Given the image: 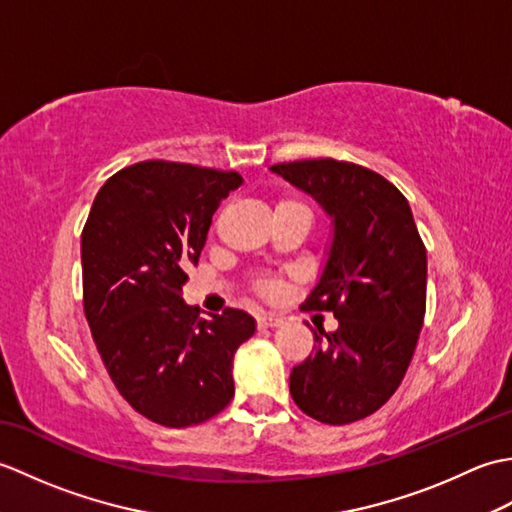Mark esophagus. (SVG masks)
<instances>
[{
    "label": "esophagus",
    "mask_w": 512,
    "mask_h": 512,
    "mask_svg": "<svg viewBox=\"0 0 512 512\" xmlns=\"http://www.w3.org/2000/svg\"><path fill=\"white\" fill-rule=\"evenodd\" d=\"M257 325L259 328H277V325H281V319L273 317V314H259Z\"/></svg>",
    "instance_id": "esophagus-1"
}]
</instances>
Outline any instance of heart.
<instances>
[{
    "label": "heart",
    "instance_id": "b5f03b06",
    "mask_svg": "<svg viewBox=\"0 0 512 512\" xmlns=\"http://www.w3.org/2000/svg\"><path fill=\"white\" fill-rule=\"evenodd\" d=\"M277 209H306V206L295 202V200H281V202L277 204ZM255 290H257L262 297H275L277 290H279V281L270 279V277H259V279L255 281Z\"/></svg>",
    "mask_w": 512,
    "mask_h": 512
}]
</instances>
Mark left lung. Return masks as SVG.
<instances>
[{
    "label": "left lung",
    "mask_w": 512,
    "mask_h": 512,
    "mask_svg": "<svg viewBox=\"0 0 512 512\" xmlns=\"http://www.w3.org/2000/svg\"><path fill=\"white\" fill-rule=\"evenodd\" d=\"M310 193L334 235L306 310L332 312L339 330L314 332V352L290 372L297 407L325 424L372 416L405 378L427 310V248L409 202L380 173L334 158L270 167Z\"/></svg>",
    "instance_id": "obj_1"
}]
</instances>
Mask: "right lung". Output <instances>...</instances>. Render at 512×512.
Returning <instances> with one entry per match:
<instances>
[{
    "label": "right lung",
    "instance_id": "obj_1",
    "mask_svg": "<svg viewBox=\"0 0 512 512\" xmlns=\"http://www.w3.org/2000/svg\"><path fill=\"white\" fill-rule=\"evenodd\" d=\"M242 184L237 171L145 160L96 193L81 233L83 310L96 350L140 416L184 429L235 394L233 356L255 334L250 314L200 319L182 301L211 217Z\"/></svg>",
    "mask_w": 512,
    "mask_h": 512
}]
</instances>
